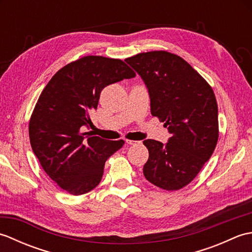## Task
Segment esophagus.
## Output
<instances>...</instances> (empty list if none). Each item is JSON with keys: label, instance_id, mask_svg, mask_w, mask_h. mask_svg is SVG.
I'll return each instance as SVG.
<instances>
[{"label": "esophagus", "instance_id": "34e87169", "mask_svg": "<svg viewBox=\"0 0 252 252\" xmlns=\"http://www.w3.org/2000/svg\"><path fill=\"white\" fill-rule=\"evenodd\" d=\"M126 143L127 145H136V144H140L141 142H137V141H131V140H126Z\"/></svg>", "mask_w": 252, "mask_h": 252}]
</instances>
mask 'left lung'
Returning a JSON list of instances; mask_svg holds the SVG:
<instances>
[{
	"label": "left lung",
	"mask_w": 252,
	"mask_h": 252,
	"mask_svg": "<svg viewBox=\"0 0 252 252\" xmlns=\"http://www.w3.org/2000/svg\"><path fill=\"white\" fill-rule=\"evenodd\" d=\"M126 62L140 74L151 98V112L164 122L168 143L145 140L146 180L178 190L196 178L219 137L218 104L210 85L189 63L165 51L140 53Z\"/></svg>",
	"instance_id": "obj_1"
}]
</instances>
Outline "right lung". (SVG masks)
<instances>
[{
    "instance_id": "obj_1",
    "label": "right lung",
    "mask_w": 252,
    "mask_h": 252,
    "mask_svg": "<svg viewBox=\"0 0 252 252\" xmlns=\"http://www.w3.org/2000/svg\"><path fill=\"white\" fill-rule=\"evenodd\" d=\"M135 77L121 60L84 56L58 70L42 91L29 122L30 144L50 178L71 195H83L99 184L106 160L125 142L95 136L93 125L101 90Z\"/></svg>"
}]
</instances>
